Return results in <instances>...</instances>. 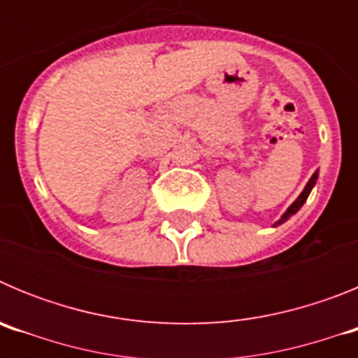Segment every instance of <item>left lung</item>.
Listing matches in <instances>:
<instances>
[{
	"label": "left lung",
	"instance_id": "obj_1",
	"mask_svg": "<svg viewBox=\"0 0 358 358\" xmlns=\"http://www.w3.org/2000/svg\"><path fill=\"white\" fill-rule=\"evenodd\" d=\"M315 181H317V172H315L314 176H312V179H310V181H308V185L305 186V189H303V192H301V195H299V197H297L296 201L292 202V204H290V208H289V210H287L285 213H283V217H281L280 220H278V222L274 224V226H280V224H283V222H285V220H289V218L292 217V215L296 213V211H299V208H301L303 204H305V201H306V199H308V195H310V189L314 188Z\"/></svg>",
	"mask_w": 358,
	"mask_h": 358
}]
</instances>
